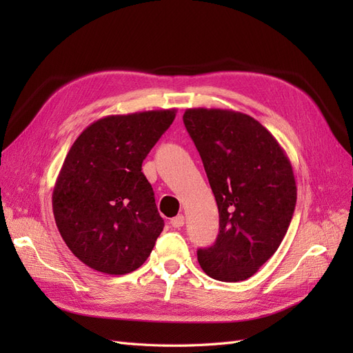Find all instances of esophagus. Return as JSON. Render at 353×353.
I'll return each mask as SVG.
<instances>
[{
  "label": "esophagus",
  "mask_w": 353,
  "mask_h": 353,
  "mask_svg": "<svg viewBox=\"0 0 353 353\" xmlns=\"http://www.w3.org/2000/svg\"><path fill=\"white\" fill-rule=\"evenodd\" d=\"M170 225H172L174 228H181L184 225V216L178 215V216L172 218V219H170Z\"/></svg>",
  "instance_id": "obj_1"
}]
</instances>
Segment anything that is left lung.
Returning <instances> with one entry per match:
<instances>
[{"label":"left lung","mask_w":353,"mask_h":353,"mask_svg":"<svg viewBox=\"0 0 353 353\" xmlns=\"http://www.w3.org/2000/svg\"><path fill=\"white\" fill-rule=\"evenodd\" d=\"M184 125L201 157L219 210V232L197 259L212 279L248 280L268 261L292 222L296 181L290 160L252 116L187 109Z\"/></svg>","instance_id":"left-lung-1"}]
</instances>
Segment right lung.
I'll return each mask as SVG.
<instances>
[{"label":"right lung","mask_w":353,"mask_h":353,"mask_svg":"<svg viewBox=\"0 0 353 353\" xmlns=\"http://www.w3.org/2000/svg\"><path fill=\"white\" fill-rule=\"evenodd\" d=\"M175 113L105 116L70 147L52 191V213L68 248L90 268L123 275L150 256L165 222L141 166Z\"/></svg>","instance_id":"obj_1"}]
</instances>
